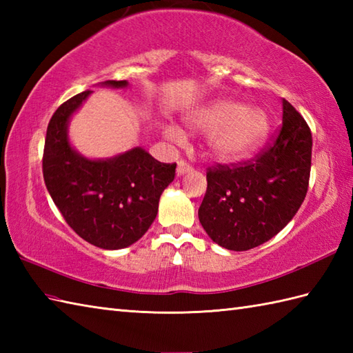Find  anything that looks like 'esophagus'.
<instances>
[{
	"label": "esophagus",
	"instance_id": "1",
	"mask_svg": "<svg viewBox=\"0 0 353 353\" xmlns=\"http://www.w3.org/2000/svg\"><path fill=\"white\" fill-rule=\"evenodd\" d=\"M194 170V167L191 163H188L186 161H181L177 163V174H185V172H190V171H192Z\"/></svg>",
	"mask_w": 353,
	"mask_h": 353
}]
</instances>
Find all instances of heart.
Segmentation results:
<instances>
[{
	"label": "heart",
	"mask_w": 353,
	"mask_h": 353,
	"mask_svg": "<svg viewBox=\"0 0 353 353\" xmlns=\"http://www.w3.org/2000/svg\"><path fill=\"white\" fill-rule=\"evenodd\" d=\"M194 129L211 132L208 145L221 161H239L256 150L268 133V118L254 108H244L235 101H215L188 118ZM165 134L171 141H182L183 133L176 125H168Z\"/></svg>",
	"instance_id": "heart-1"
}]
</instances>
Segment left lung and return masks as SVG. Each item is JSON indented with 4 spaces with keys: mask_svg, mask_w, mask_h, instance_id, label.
Wrapping results in <instances>:
<instances>
[{
    "mask_svg": "<svg viewBox=\"0 0 353 353\" xmlns=\"http://www.w3.org/2000/svg\"><path fill=\"white\" fill-rule=\"evenodd\" d=\"M312 134L303 117L282 100L276 138L252 159L208 167L199 220L228 250L258 247L281 232L308 192Z\"/></svg>",
    "mask_w": 353,
    "mask_h": 353,
    "instance_id": "8db88e82",
    "label": "left lung"
}]
</instances>
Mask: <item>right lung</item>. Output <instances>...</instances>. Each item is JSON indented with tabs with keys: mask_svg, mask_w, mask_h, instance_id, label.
Returning <instances> with one entry per match:
<instances>
[{
	"mask_svg": "<svg viewBox=\"0 0 353 353\" xmlns=\"http://www.w3.org/2000/svg\"><path fill=\"white\" fill-rule=\"evenodd\" d=\"M104 85L123 88L125 80ZM91 91L66 100L52 114L42 156L43 181L68 226L100 249L133 244L156 219L162 191L174 181L176 163H162L145 150L108 161H89L71 148L66 125Z\"/></svg>",
	"mask_w": 353,
	"mask_h": 353,
	"instance_id": "right-lung-1",
	"label": "right lung"
}]
</instances>
